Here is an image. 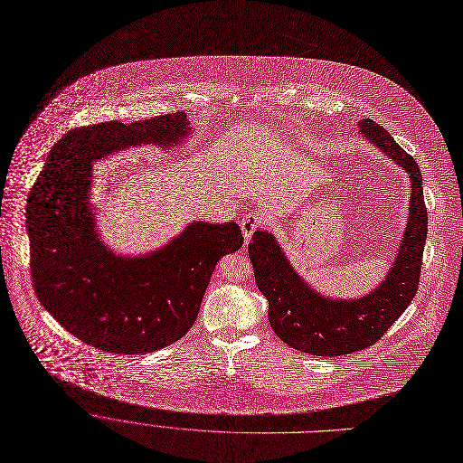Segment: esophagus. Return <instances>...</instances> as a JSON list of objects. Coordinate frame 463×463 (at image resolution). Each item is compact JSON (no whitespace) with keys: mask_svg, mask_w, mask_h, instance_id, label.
<instances>
[{"mask_svg":"<svg viewBox=\"0 0 463 463\" xmlns=\"http://www.w3.org/2000/svg\"><path fill=\"white\" fill-rule=\"evenodd\" d=\"M264 215L262 213H259V212H251V213H248L242 221H241V230H242V235H244V239L246 241H250L251 239V235H253V232L257 230V228H260L262 224H264Z\"/></svg>","mask_w":463,"mask_h":463,"instance_id":"1","label":"esophagus"}]
</instances>
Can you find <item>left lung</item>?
Segmentation results:
<instances>
[{
    "mask_svg": "<svg viewBox=\"0 0 463 463\" xmlns=\"http://www.w3.org/2000/svg\"><path fill=\"white\" fill-rule=\"evenodd\" d=\"M357 129L411 178L407 226L382 283L361 298H326L303 279L269 232L257 230L248 244L255 283L268 301L273 332L288 346L312 355H345L374 345L405 312L418 290L427 239L421 171L374 120H359Z\"/></svg>",
    "mask_w": 463,
    "mask_h": 463,
    "instance_id": "8db88e82",
    "label": "left lung"
}]
</instances>
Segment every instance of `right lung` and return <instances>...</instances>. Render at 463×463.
Listing matches in <instances>:
<instances>
[{"mask_svg":"<svg viewBox=\"0 0 463 463\" xmlns=\"http://www.w3.org/2000/svg\"><path fill=\"white\" fill-rule=\"evenodd\" d=\"M184 113L78 128L47 155L27 199L38 301L74 337L102 352L147 354L194 326L219 259L237 251L239 224L194 221L162 248L118 255L97 228L92 164L138 146L171 149L192 135Z\"/></svg>","mask_w":463,"mask_h":463,"instance_id":"add662e5","label":"right lung"}]
</instances>
